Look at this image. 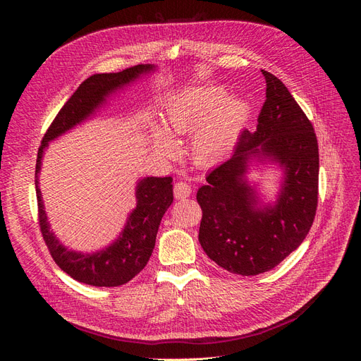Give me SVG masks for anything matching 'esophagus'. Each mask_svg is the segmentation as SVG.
<instances>
[{
    "mask_svg": "<svg viewBox=\"0 0 361 361\" xmlns=\"http://www.w3.org/2000/svg\"><path fill=\"white\" fill-rule=\"evenodd\" d=\"M173 192H174V197H176L178 200H183V199L190 197L191 187L187 182H176V183H174Z\"/></svg>",
    "mask_w": 361,
    "mask_h": 361,
    "instance_id": "34e87169",
    "label": "esophagus"
}]
</instances>
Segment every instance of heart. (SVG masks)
I'll return each mask as SVG.
<instances>
[{"mask_svg": "<svg viewBox=\"0 0 361 361\" xmlns=\"http://www.w3.org/2000/svg\"><path fill=\"white\" fill-rule=\"evenodd\" d=\"M250 104L241 97H226L216 85L190 87L174 94L164 113V128L154 129L158 155L171 159L179 154L174 137H188L192 159L211 166L231 152L248 123Z\"/></svg>", "mask_w": 361, "mask_h": 361, "instance_id": "1", "label": "heart"}]
</instances>
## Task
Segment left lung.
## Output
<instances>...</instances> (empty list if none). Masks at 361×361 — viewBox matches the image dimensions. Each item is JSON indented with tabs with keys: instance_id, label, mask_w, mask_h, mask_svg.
I'll list each match as a JSON object with an SVG mask.
<instances>
[{
	"instance_id": "left-lung-1",
	"label": "left lung",
	"mask_w": 361,
	"mask_h": 361,
	"mask_svg": "<svg viewBox=\"0 0 361 361\" xmlns=\"http://www.w3.org/2000/svg\"><path fill=\"white\" fill-rule=\"evenodd\" d=\"M267 99L255 133L244 130L231 159L197 191L199 241L216 265L239 276L277 267L307 236L318 206L319 152L307 116L277 76L262 71ZM269 160L283 170L274 205H264L245 174L249 162Z\"/></svg>"
}]
</instances>
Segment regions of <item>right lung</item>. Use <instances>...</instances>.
<instances>
[{
  "mask_svg": "<svg viewBox=\"0 0 361 361\" xmlns=\"http://www.w3.org/2000/svg\"><path fill=\"white\" fill-rule=\"evenodd\" d=\"M152 71H155V66L152 64H138L117 73L92 75L80 84L69 101L63 105L48 128L37 152L36 194L43 241L56 264L73 280L85 285L97 288L125 285L147 265L155 247L161 218L173 203V179L170 176L141 179L135 190V209L129 214L125 228L116 241L96 253H80L64 247L49 227L39 188L43 152L48 147L49 141L68 133L69 129L94 114L97 108L105 104L108 96Z\"/></svg>",
  "mask_w": 361,
  "mask_h": 361,
  "instance_id": "add662e5",
  "label": "right lung"
}]
</instances>
